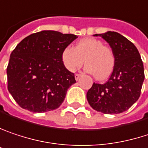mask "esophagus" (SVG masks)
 Segmentation results:
<instances>
[{"label":"esophagus","instance_id":"obj_1","mask_svg":"<svg viewBox=\"0 0 148 148\" xmlns=\"http://www.w3.org/2000/svg\"><path fill=\"white\" fill-rule=\"evenodd\" d=\"M81 77H82V76H81L80 74H76V75H75V79H76V81H78V80L80 79Z\"/></svg>","mask_w":148,"mask_h":148}]
</instances>
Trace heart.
Listing matches in <instances>:
<instances>
[{"label": "heart", "instance_id": "1", "mask_svg": "<svg viewBox=\"0 0 148 148\" xmlns=\"http://www.w3.org/2000/svg\"><path fill=\"white\" fill-rule=\"evenodd\" d=\"M65 67L73 72L85 63V71L98 80L107 78L113 71L116 57L113 50L95 38H83L74 47H66L61 53Z\"/></svg>", "mask_w": 148, "mask_h": 148}]
</instances>
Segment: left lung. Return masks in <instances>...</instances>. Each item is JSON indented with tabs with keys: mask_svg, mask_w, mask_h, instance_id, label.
Wrapping results in <instances>:
<instances>
[{
	"mask_svg": "<svg viewBox=\"0 0 148 148\" xmlns=\"http://www.w3.org/2000/svg\"><path fill=\"white\" fill-rule=\"evenodd\" d=\"M101 36L113 50L116 63L109 80L95 83L87 93L90 106L105 114L127 111L137 101L144 81V67L138 49L126 37L114 31L95 34Z\"/></svg>",
	"mask_w": 148,
	"mask_h": 148,
	"instance_id": "8db88e82",
	"label": "left lung"
}]
</instances>
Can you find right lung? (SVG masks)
Instances as JSON below:
<instances>
[{"instance_id": "obj_1", "label": "right lung", "mask_w": 148, "mask_h": 148, "mask_svg": "<svg viewBox=\"0 0 148 148\" xmlns=\"http://www.w3.org/2000/svg\"><path fill=\"white\" fill-rule=\"evenodd\" d=\"M77 36L42 30L23 39L10 55L8 88L22 108L46 112L59 108L68 88L76 83L74 73L61 60L63 49Z\"/></svg>"}]
</instances>
